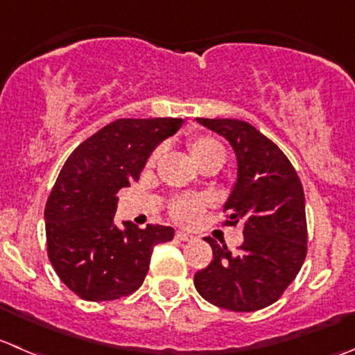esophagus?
Here are the masks:
<instances>
[{
    "mask_svg": "<svg viewBox=\"0 0 355 355\" xmlns=\"http://www.w3.org/2000/svg\"><path fill=\"white\" fill-rule=\"evenodd\" d=\"M175 237H177V239H180V241H192V239H194V236H191V234H187V232H182V230H178V232L175 234Z\"/></svg>",
    "mask_w": 355,
    "mask_h": 355,
    "instance_id": "34e87169",
    "label": "esophagus"
}]
</instances>
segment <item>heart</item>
Wrapping results in <instances>:
<instances>
[{"label": "heart", "instance_id": "heart-1", "mask_svg": "<svg viewBox=\"0 0 355 355\" xmlns=\"http://www.w3.org/2000/svg\"><path fill=\"white\" fill-rule=\"evenodd\" d=\"M185 146H187L189 156L199 168L206 166V164L220 168L225 161V149H223L222 144L216 142L211 137L192 135L189 137ZM157 157H159V150H153L149 159H147V168H153ZM206 206H208V199L202 198V196L178 199L171 205V218L178 223H184V225H192V223L198 222Z\"/></svg>", "mask_w": 355, "mask_h": 355}]
</instances>
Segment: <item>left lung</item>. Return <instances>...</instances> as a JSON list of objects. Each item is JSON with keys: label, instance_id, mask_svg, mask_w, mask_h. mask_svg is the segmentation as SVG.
Listing matches in <instances>:
<instances>
[{"label": "left lung", "instance_id": "obj_1", "mask_svg": "<svg viewBox=\"0 0 355 355\" xmlns=\"http://www.w3.org/2000/svg\"><path fill=\"white\" fill-rule=\"evenodd\" d=\"M225 137L237 159V178L223 211L227 225H243L236 253L211 237L206 269L194 274L205 300L234 312H253L279 300L307 254V220L302 182L283 150L241 119L198 118Z\"/></svg>", "mask_w": 355, "mask_h": 355}]
</instances>
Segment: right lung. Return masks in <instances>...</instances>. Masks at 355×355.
Masks as SVG:
<instances>
[{
    "mask_svg": "<svg viewBox=\"0 0 355 355\" xmlns=\"http://www.w3.org/2000/svg\"><path fill=\"white\" fill-rule=\"evenodd\" d=\"M178 118L118 119L67 157L44 206L48 258L62 283L88 302L128 297L142 286L153 248L173 239L164 225L114 223L119 189L139 182L157 144Z\"/></svg>",
    "mask_w": 355,
    "mask_h": 355,
    "instance_id": "right-lung-1",
    "label": "right lung"
}]
</instances>
